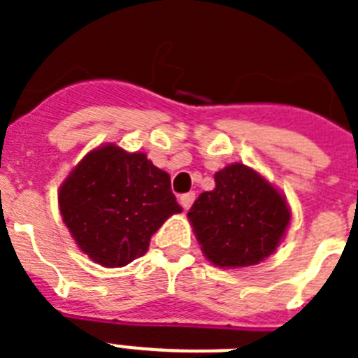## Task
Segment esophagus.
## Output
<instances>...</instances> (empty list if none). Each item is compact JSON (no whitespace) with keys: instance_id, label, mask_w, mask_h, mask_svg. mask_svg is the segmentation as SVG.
<instances>
[{"instance_id":"obj_1","label":"esophagus","mask_w":358,"mask_h":358,"mask_svg":"<svg viewBox=\"0 0 358 358\" xmlns=\"http://www.w3.org/2000/svg\"><path fill=\"white\" fill-rule=\"evenodd\" d=\"M179 201H181V206L185 208V210H188V208L192 206V204H194L195 194H194V192H189V194L181 195V199H179Z\"/></svg>"}]
</instances>
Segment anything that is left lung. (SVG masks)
Segmentation results:
<instances>
[{"mask_svg":"<svg viewBox=\"0 0 358 358\" xmlns=\"http://www.w3.org/2000/svg\"><path fill=\"white\" fill-rule=\"evenodd\" d=\"M188 218L208 260L238 268L260 264L276 251L289 227L290 208L265 177L235 163L215 173V189L199 195Z\"/></svg>","mask_w":358,"mask_h":358,"instance_id":"1","label":"left lung"}]
</instances>
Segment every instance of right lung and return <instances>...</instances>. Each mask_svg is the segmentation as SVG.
<instances>
[{"label": "right lung", "mask_w": 358, "mask_h": 358, "mask_svg": "<svg viewBox=\"0 0 358 358\" xmlns=\"http://www.w3.org/2000/svg\"><path fill=\"white\" fill-rule=\"evenodd\" d=\"M64 224L80 251L103 267H125L147 252L152 235L181 213L170 176L143 152L109 143L91 150L59 189Z\"/></svg>", "instance_id": "right-lung-1"}]
</instances>
